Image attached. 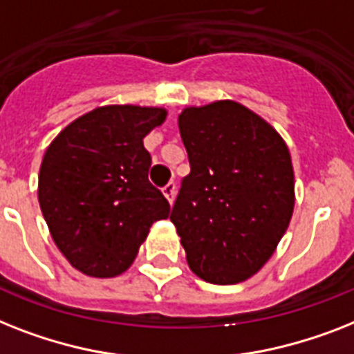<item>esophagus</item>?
I'll use <instances>...</instances> for the list:
<instances>
[{"mask_svg":"<svg viewBox=\"0 0 354 354\" xmlns=\"http://www.w3.org/2000/svg\"><path fill=\"white\" fill-rule=\"evenodd\" d=\"M162 192H163V196L167 198V202L172 205V202H174V194H176V185H174L172 182L167 183V185L162 189Z\"/></svg>","mask_w":354,"mask_h":354,"instance_id":"34e87169","label":"esophagus"}]
</instances>
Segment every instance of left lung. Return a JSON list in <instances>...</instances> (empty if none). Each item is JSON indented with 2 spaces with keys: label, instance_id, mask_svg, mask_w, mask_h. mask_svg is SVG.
Instances as JSON below:
<instances>
[{
  "label": "left lung",
  "instance_id": "1",
  "mask_svg": "<svg viewBox=\"0 0 354 354\" xmlns=\"http://www.w3.org/2000/svg\"><path fill=\"white\" fill-rule=\"evenodd\" d=\"M178 125L191 172L171 222L187 263L209 283H240L266 266L291 222V152L271 123L234 100L185 107Z\"/></svg>",
  "mask_w": 354,
  "mask_h": 354
}]
</instances>
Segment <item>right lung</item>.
<instances>
[{"label":"right lung","mask_w":354,"mask_h":354,"mask_svg":"<svg viewBox=\"0 0 354 354\" xmlns=\"http://www.w3.org/2000/svg\"><path fill=\"white\" fill-rule=\"evenodd\" d=\"M167 118L163 107L103 105L63 129L45 151L37 200L56 247L74 269L114 278L132 266L169 202L149 182L143 138Z\"/></svg>","instance_id":"right-lung-1"}]
</instances>
